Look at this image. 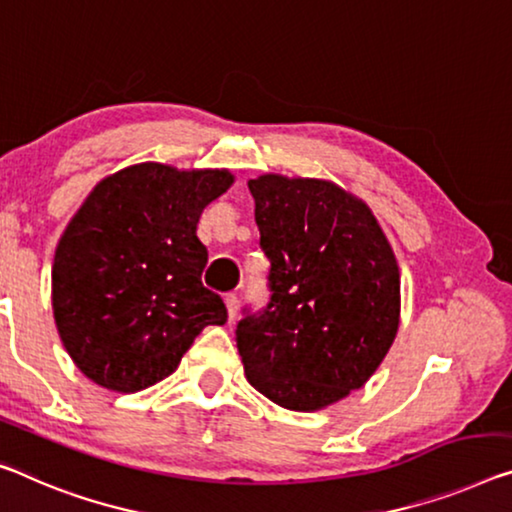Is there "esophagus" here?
I'll return each instance as SVG.
<instances>
[{
  "label": "esophagus",
  "instance_id": "obj_1",
  "mask_svg": "<svg viewBox=\"0 0 512 512\" xmlns=\"http://www.w3.org/2000/svg\"><path fill=\"white\" fill-rule=\"evenodd\" d=\"M224 302H226V309H229V316H231V320L235 318V313H238V306H240V297L235 295V293H229L224 297Z\"/></svg>",
  "mask_w": 512,
  "mask_h": 512
}]
</instances>
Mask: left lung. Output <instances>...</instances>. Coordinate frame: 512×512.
Segmentation results:
<instances>
[{"label":"left lung","mask_w":512,"mask_h":512,"mask_svg":"<svg viewBox=\"0 0 512 512\" xmlns=\"http://www.w3.org/2000/svg\"><path fill=\"white\" fill-rule=\"evenodd\" d=\"M270 302L238 322L251 387L286 410L316 412L368 382L400 318V272L371 208L318 178L249 180Z\"/></svg>","instance_id":"left-lung-1"}]
</instances>
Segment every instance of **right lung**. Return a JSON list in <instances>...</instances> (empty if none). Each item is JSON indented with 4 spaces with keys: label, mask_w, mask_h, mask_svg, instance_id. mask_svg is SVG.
Returning a JSON list of instances; mask_svg holds the SVG:
<instances>
[{
    "label": "right lung",
    "mask_w": 512,
    "mask_h": 512,
    "mask_svg": "<svg viewBox=\"0 0 512 512\" xmlns=\"http://www.w3.org/2000/svg\"><path fill=\"white\" fill-rule=\"evenodd\" d=\"M233 185L226 169L141 162L102 178L61 235L52 309L75 366L109 391L135 393L176 371L194 338L224 325L201 283L203 208Z\"/></svg>",
    "instance_id": "right-lung-1"
}]
</instances>
